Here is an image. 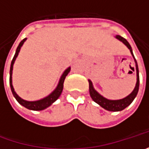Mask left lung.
Masks as SVG:
<instances>
[{
    "label": "left lung",
    "instance_id": "1",
    "mask_svg": "<svg viewBox=\"0 0 149 149\" xmlns=\"http://www.w3.org/2000/svg\"><path fill=\"white\" fill-rule=\"evenodd\" d=\"M115 37L117 38L118 40L122 41L130 50L132 55L134 56L133 54V50L131 48V45H129V43L127 41L126 39H124L120 36H116ZM135 63H136V71H137V83L135 85L134 89L133 90V92L129 95L127 97L123 98L122 100H110L106 99L104 97H103L102 95H100L95 89H94V86H93V84L91 82V80L89 79V95L90 97L92 98V100L95 101V103H97L98 104H100L102 108H104L106 110H109V111H121L124 109L126 107L128 106L134 101L135 99V97L137 96V94L139 92V67H138V64H137V61L134 59Z\"/></svg>",
    "mask_w": 149,
    "mask_h": 149
}]
</instances>
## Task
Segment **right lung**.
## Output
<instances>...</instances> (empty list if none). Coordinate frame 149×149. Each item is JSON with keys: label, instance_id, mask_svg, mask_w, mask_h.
I'll return each instance as SVG.
<instances>
[{"label": "right lung", "instance_id": "obj_1", "mask_svg": "<svg viewBox=\"0 0 149 149\" xmlns=\"http://www.w3.org/2000/svg\"><path fill=\"white\" fill-rule=\"evenodd\" d=\"M26 38L20 41V43L19 44L17 49L15 50V54L14 57L12 59V61H11V64H10V89H11V92H12L14 97L15 98V100L18 101V103L26 107V109H31V110H36V111H37V110H43V109L51 105L54 101H56V100H58V98L60 96L61 93H62V90H63V87H64L65 79L66 75L69 74V72L70 71V67H69L68 69H66L65 70V72L63 73V74L60 77V81H59V84H58L56 89H54V91L50 95H48L47 97H45V98L41 99V100H36V101H27V100L21 99L20 96L15 93L14 88H13V85H12V70H13V65H14L15 60L16 59V57L18 56L20 48L23 45L24 42L26 41Z\"/></svg>", "mask_w": 149, "mask_h": 149}]
</instances>
